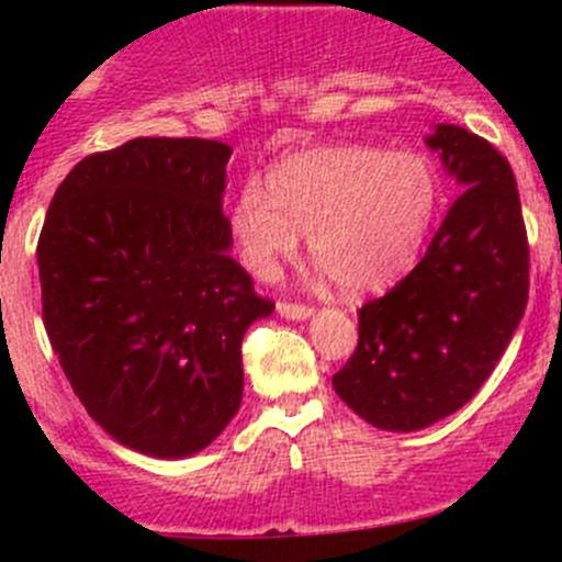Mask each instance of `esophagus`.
<instances>
[{"label":"esophagus","mask_w":562,"mask_h":562,"mask_svg":"<svg viewBox=\"0 0 562 562\" xmlns=\"http://www.w3.org/2000/svg\"><path fill=\"white\" fill-rule=\"evenodd\" d=\"M277 313H280L282 317H288V321H307V317L313 315V310H310L307 304L280 302V304H277Z\"/></svg>","instance_id":"obj_1"}]
</instances>
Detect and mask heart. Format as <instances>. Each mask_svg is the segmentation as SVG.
Wrapping results in <instances>:
<instances>
[{
	"label": "heart",
	"mask_w": 562,
	"mask_h": 562,
	"mask_svg": "<svg viewBox=\"0 0 562 562\" xmlns=\"http://www.w3.org/2000/svg\"><path fill=\"white\" fill-rule=\"evenodd\" d=\"M263 187L247 184L228 212L231 239L249 274L274 277L307 231L310 255L345 296L400 280L422 252L440 203L429 157L370 144L285 157L269 168Z\"/></svg>",
	"instance_id": "heart-1"
}]
</instances>
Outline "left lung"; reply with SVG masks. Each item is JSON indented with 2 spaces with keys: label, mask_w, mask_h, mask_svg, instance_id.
I'll return each instance as SVG.
<instances>
[{
  "label": "left lung",
  "mask_w": 562,
  "mask_h": 562,
  "mask_svg": "<svg viewBox=\"0 0 562 562\" xmlns=\"http://www.w3.org/2000/svg\"><path fill=\"white\" fill-rule=\"evenodd\" d=\"M424 144L459 184L416 269L359 313V348L331 378L339 400L386 432H416L473 400L527 304V234L506 157L457 124Z\"/></svg>",
  "instance_id": "left-lung-1"
}]
</instances>
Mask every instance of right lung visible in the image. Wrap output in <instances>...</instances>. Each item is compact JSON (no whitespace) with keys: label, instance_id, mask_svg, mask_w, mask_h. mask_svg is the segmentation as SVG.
<instances>
[{"label":"right lung","instance_id":"obj_1","mask_svg":"<svg viewBox=\"0 0 562 562\" xmlns=\"http://www.w3.org/2000/svg\"><path fill=\"white\" fill-rule=\"evenodd\" d=\"M231 155L220 140H127L78 162L45 214V331L89 416L138 454L217 440L245 391V331L274 313L231 258Z\"/></svg>","mask_w":562,"mask_h":562}]
</instances>
